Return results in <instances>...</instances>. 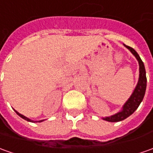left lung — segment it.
Segmentation results:
<instances>
[{
  "label": "left lung",
  "mask_w": 153,
  "mask_h": 153,
  "mask_svg": "<svg viewBox=\"0 0 153 153\" xmlns=\"http://www.w3.org/2000/svg\"><path fill=\"white\" fill-rule=\"evenodd\" d=\"M123 45L128 50H130V52L135 56V58L138 61V63H139V79H138L137 84V86L135 87V90H133L132 94L130 96V98L126 100V102L125 103L124 105L122 106V109L120 110V111L111 116L103 117V120L109 121V122L120 121V120H123L126 118L129 117L131 115H132L134 111L140 105V104H141L142 100L144 98L145 92H146V69H145L144 63L142 61V59L140 58V56L138 55L137 53L132 48L126 46V44H123Z\"/></svg>",
  "instance_id": "left-lung-1"
}]
</instances>
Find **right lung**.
<instances>
[{"label": "right lung", "instance_id": "obj_1", "mask_svg": "<svg viewBox=\"0 0 153 153\" xmlns=\"http://www.w3.org/2000/svg\"><path fill=\"white\" fill-rule=\"evenodd\" d=\"M14 111H15L16 113V114H17V115H18V116H19L20 117H22V119H24V120H27V121H30V122H42V121H43V120H38V121H33V120H31V119H29V118H27V117H26V116H23V115L20 114L19 112H17V111H16V110H14Z\"/></svg>", "mask_w": 153, "mask_h": 153}]
</instances>
